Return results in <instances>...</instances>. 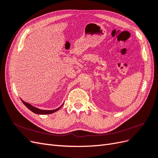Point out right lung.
<instances>
[{
  "mask_svg": "<svg viewBox=\"0 0 158 158\" xmlns=\"http://www.w3.org/2000/svg\"><path fill=\"white\" fill-rule=\"evenodd\" d=\"M21 100H22V103H23V104H24L25 106L30 110V111H31L32 112H33L34 113L40 114H51V113H54V112H55V111H58V110L62 107V106H63V105H62V106H61L60 107H59V108H57V109H54V110H42V109H38V108H36V107H35L32 106L31 105H30V104H29V103H26V102H23L22 99H21Z\"/></svg>",
  "mask_w": 158,
  "mask_h": 158,
  "instance_id": "add662e5",
  "label": "right lung"
}]
</instances>
